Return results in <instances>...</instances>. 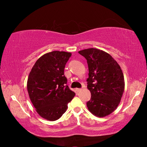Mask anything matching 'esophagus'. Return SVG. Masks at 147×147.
I'll return each instance as SVG.
<instances>
[{
  "label": "esophagus",
  "instance_id": "1",
  "mask_svg": "<svg viewBox=\"0 0 147 147\" xmlns=\"http://www.w3.org/2000/svg\"><path fill=\"white\" fill-rule=\"evenodd\" d=\"M81 91H82L81 89H78V88H76V91L77 92V93H78V92Z\"/></svg>",
  "mask_w": 147,
  "mask_h": 147
}]
</instances>
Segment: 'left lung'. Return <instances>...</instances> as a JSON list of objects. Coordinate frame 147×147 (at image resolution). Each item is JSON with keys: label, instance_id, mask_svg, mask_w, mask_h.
<instances>
[{"label": "left lung", "instance_id": "left-lung-1", "mask_svg": "<svg viewBox=\"0 0 147 147\" xmlns=\"http://www.w3.org/2000/svg\"><path fill=\"white\" fill-rule=\"evenodd\" d=\"M78 53L87 59L88 65L87 81L91 97L87 107L94 115L104 117L120 104L124 90L123 71L112 56L102 50L91 48Z\"/></svg>", "mask_w": 147, "mask_h": 147}]
</instances>
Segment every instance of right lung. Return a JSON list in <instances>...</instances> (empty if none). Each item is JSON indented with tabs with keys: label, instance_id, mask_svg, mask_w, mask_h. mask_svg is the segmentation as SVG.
<instances>
[{
	"label": "right lung",
	"instance_id": "right-lung-1",
	"mask_svg": "<svg viewBox=\"0 0 147 147\" xmlns=\"http://www.w3.org/2000/svg\"><path fill=\"white\" fill-rule=\"evenodd\" d=\"M71 53L53 51L41 56L32 68L27 90L32 104L41 117L58 120L67 109L75 93L66 85L65 64Z\"/></svg>",
	"mask_w": 147,
	"mask_h": 147
}]
</instances>
